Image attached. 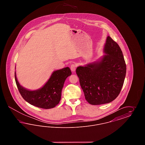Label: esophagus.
<instances>
[{"instance_id": "34e87169", "label": "esophagus", "mask_w": 145, "mask_h": 145, "mask_svg": "<svg viewBox=\"0 0 145 145\" xmlns=\"http://www.w3.org/2000/svg\"><path fill=\"white\" fill-rule=\"evenodd\" d=\"M76 64H72L71 65V67H70L72 72H74L76 71Z\"/></svg>"}]
</instances>
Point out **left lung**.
Instances as JSON below:
<instances>
[{
	"mask_svg": "<svg viewBox=\"0 0 145 145\" xmlns=\"http://www.w3.org/2000/svg\"><path fill=\"white\" fill-rule=\"evenodd\" d=\"M103 52L105 54L96 61L76 69L85 98L92 105L109 103L116 99L126 74L122 52L109 36L104 45Z\"/></svg>",
	"mask_w": 145,
	"mask_h": 145,
	"instance_id": "1",
	"label": "left lung"
}]
</instances>
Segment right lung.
<instances>
[{"label":"right lung","mask_w":145,"mask_h":145,"mask_svg":"<svg viewBox=\"0 0 145 145\" xmlns=\"http://www.w3.org/2000/svg\"><path fill=\"white\" fill-rule=\"evenodd\" d=\"M71 74L69 67L54 71L42 87L35 90L23 87L17 80L16 72L14 77L17 88L26 102L36 107L48 109L54 108L59 103L65 82Z\"/></svg>","instance_id":"right-lung-1"}]
</instances>
